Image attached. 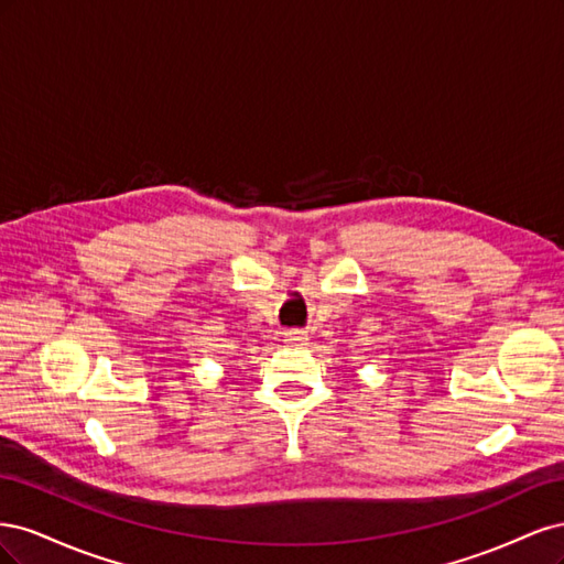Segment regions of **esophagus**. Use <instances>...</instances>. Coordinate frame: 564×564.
I'll return each instance as SVG.
<instances>
[{
    "instance_id": "obj_1",
    "label": "esophagus",
    "mask_w": 564,
    "mask_h": 564,
    "mask_svg": "<svg viewBox=\"0 0 564 564\" xmlns=\"http://www.w3.org/2000/svg\"><path fill=\"white\" fill-rule=\"evenodd\" d=\"M282 340H284V344H289V346H305V340H308V334L301 332V329H289V332H284Z\"/></svg>"
}]
</instances>
